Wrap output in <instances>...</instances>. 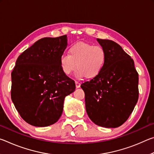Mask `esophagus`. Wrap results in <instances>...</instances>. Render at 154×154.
I'll return each instance as SVG.
<instances>
[{
	"mask_svg": "<svg viewBox=\"0 0 154 154\" xmlns=\"http://www.w3.org/2000/svg\"><path fill=\"white\" fill-rule=\"evenodd\" d=\"M75 85H76L77 88H79L81 86V83L78 82H75Z\"/></svg>",
	"mask_w": 154,
	"mask_h": 154,
	"instance_id": "esophagus-1",
	"label": "esophagus"
}]
</instances>
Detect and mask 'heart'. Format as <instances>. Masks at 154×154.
I'll return each instance as SVG.
<instances>
[{
	"instance_id": "obj_1",
	"label": "heart",
	"mask_w": 154,
	"mask_h": 154,
	"mask_svg": "<svg viewBox=\"0 0 154 154\" xmlns=\"http://www.w3.org/2000/svg\"><path fill=\"white\" fill-rule=\"evenodd\" d=\"M106 52L103 47L79 42L70 47L69 54H62L60 64L64 75L69 76L76 69V77L88 79L97 76L106 61Z\"/></svg>"
}]
</instances>
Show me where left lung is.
<instances>
[{
  "label": "left lung",
  "instance_id": "left-lung-1",
  "mask_svg": "<svg viewBox=\"0 0 154 154\" xmlns=\"http://www.w3.org/2000/svg\"><path fill=\"white\" fill-rule=\"evenodd\" d=\"M106 52L102 71L81 88L85 92L88 116L105 128L120 126L129 118L139 98V74L134 60L113 41L97 38Z\"/></svg>",
  "mask_w": 154,
  "mask_h": 154
}]
</instances>
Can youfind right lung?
Segmentation results:
<instances>
[{"label": "right lung", "mask_w": 154, "mask_h": 154, "mask_svg": "<svg viewBox=\"0 0 154 154\" xmlns=\"http://www.w3.org/2000/svg\"><path fill=\"white\" fill-rule=\"evenodd\" d=\"M67 36L45 37L18 57L11 72L12 102L20 116L32 126L45 127L58 120L64 100L75 83L62 72L60 58Z\"/></svg>", "instance_id": "add662e5"}]
</instances>
